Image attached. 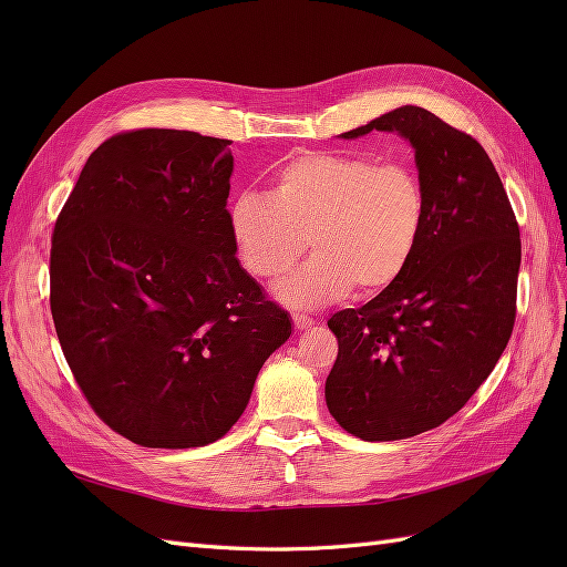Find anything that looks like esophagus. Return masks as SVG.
Instances as JSON below:
<instances>
[{"label":"esophagus","mask_w":567,"mask_h":567,"mask_svg":"<svg viewBox=\"0 0 567 567\" xmlns=\"http://www.w3.org/2000/svg\"><path fill=\"white\" fill-rule=\"evenodd\" d=\"M293 326L298 331H305V329H310L312 326V319L307 317V315H300V312H293Z\"/></svg>","instance_id":"esophagus-1"}]
</instances>
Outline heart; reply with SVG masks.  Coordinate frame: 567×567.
<instances>
[{
    "mask_svg": "<svg viewBox=\"0 0 567 567\" xmlns=\"http://www.w3.org/2000/svg\"><path fill=\"white\" fill-rule=\"evenodd\" d=\"M427 217L421 177L404 163L354 153L305 151L274 167L271 192L246 188L229 208L238 260L274 279L307 250L315 257L277 286L293 307H319L348 293L379 296L402 277Z\"/></svg>",
    "mask_w": 567,
    "mask_h": 567,
    "instance_id": "obj_1",
    "label": "heart"
}]
</instances>
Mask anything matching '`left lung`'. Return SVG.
<instances>
[{"instance_id": "8db88e82", "label": "left lung", "mask_w": 567, "mask_h": 567, "mask_svg": "<svg viewBox=\"0 0 567 567\" xmlns=\"http://www.w3.org/2000/svg\"><path fill=\"white\" fill-rule=\"evenodd\" d=\"M416 151L427 196L421 244L402 277L357 310L329 319L338 338L326 404L359 440L433 431L483 385L516 323L520 229L487 151L419 106L369 125Z\"/></svg>"}]
</instances>
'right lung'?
Returning a JSON list of instances; mask_svg holds the SVG:
<instances>
[{"label": "right lung", "instance_id": "obj_1", "mask_svg": "<svg viewBox=\"0 0 567 567\" xmlns=\"http://www.w3.org/2000/svg\"><path fill=\"white\" fill-rule=\"evenodd\" d=\"M229 144L186 130L113 134L51 234L65 362L94 414L142 447L227 435L290 336L288 315L234 255Z\"/></svg>", "mask_w": 567, "mask_h": 567}]
</instances>
